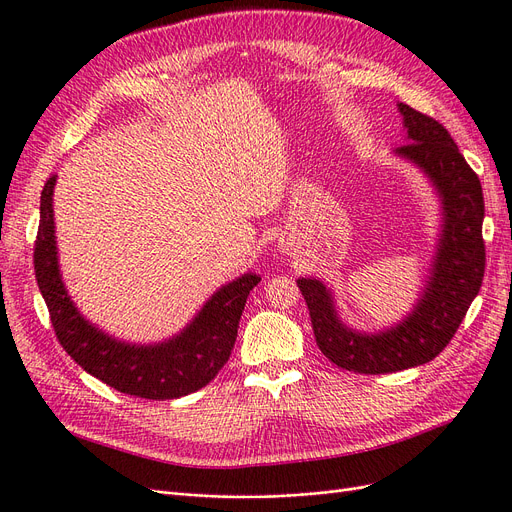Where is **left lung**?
<instances>
[{"label":"left lung","mask_w":512,"mask_h":512,"mask_svg":"<svg viewBox=\"0 0 512 512\" xmlns=\"http://www.w3.org/2000/svg\"><path fill=\"white\" fill-rule=\"evenodd\" d=\"M399 111L407 143L394 154L424 170L443 211L437 253L418 304L399 325L361 333L339 320L327 285L316 278L297 280L320 352L337 367L367 375L403 371L439 356L477 297L485 272V202L477 173L443 124L405 103Z\"/></svg>","instance_id":"1"}]
</instances>
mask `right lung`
Returning <instances> with one entry per match:
<instances>
[{
	"mask_svg": "<svg viewBox=\"0 0 512 512\" xmlns=\"http://www.w3.org/2000/svg\"><path fill=\"white\" fill-rule=\"evenodd\" d=\"M54 183L56 177H50L42 189L33 266L54 333L65 352L97 380L139 399H179L204 388L230 358L246 297L261 278L242 274L227 282L206 301L192 323L162 344L120 342L88 323L67 295L54 236Z\"/></svg>",
	"mask_w": 512,
	"mask_h": 512,
	"instance_id": "right-lung-1",
	"label": "right lung"
}]
</instances>
